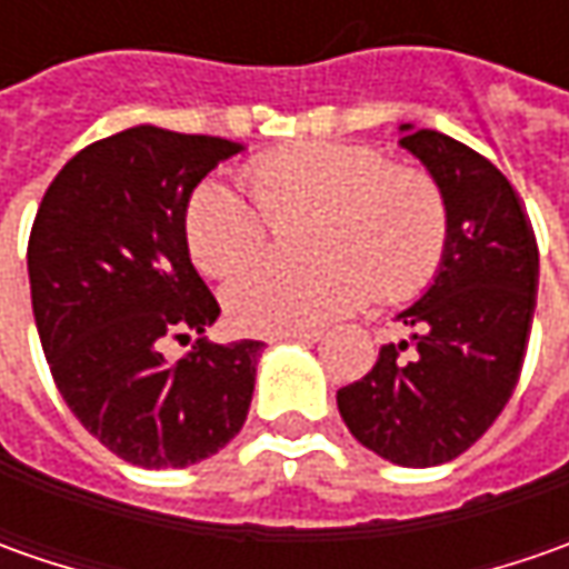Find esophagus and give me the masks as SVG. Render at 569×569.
<instances>
[{
    "label": "esophagus",
    "instance_id": "obj_1",
    "mask_svg": "<svg viewBox=\"0 0 569 569\" xmlns=\"http://www.w3.org/2000/svg\"><path fill=\"white\" fill-rule=\"evenodd\" d=\"M322 339V332H288V336H278V341H303V345H313V341Z\"/></svg>",
    "mask_w": 569,
    "mask_h": 569
}]
</instances>
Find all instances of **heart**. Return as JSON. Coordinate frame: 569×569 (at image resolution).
Returning a JSON list of instances; mask_svg holds the SVG:
<instances>
[{
    "label": "heart",
    "instance_id": "b5f03b06",
    "mask_svg": "<svg viewBox=\"0 0 569 569\" xmlns=\"http://www.w3.org/2000/svg\"><path fill=\"white\" fill-rule=\"evenodd\" d=\"M243 177L262 212L221 180L189 196L183 228L196 266L208 274L250 266L269 247L267 217L310 218L300 252L313 259L297 269L256 266L230 281L224 307L243 332H310L351 313L367 291L396 303L418 295L443 262L449 214L437 180L389 164L380 148L303 142L252 161Z\"/></svg>",
    "mask_w": 569,
    "mask_h": 569
}]
</instances>
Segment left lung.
I'll return each instance as SVG.
<instances>
[{"label":"left lung","mask_w":569,"mask_h":569,"mask_svg":"<svg viewBox=\"0 0 569 569\" xmlns=\"http://www.w3.org/2000/svg\"><path fill=\"white\" fill-rule=\"evenodd\" d=\"M399 144L447 199V252L425 295L396 317L408 339L382 345L373 370L336 399L361 447L430 469L466 452L513 396L536 317L538 243L488 158L411 122L399 126Z\"/></svg>","instance_id":"1"}]
</instances>
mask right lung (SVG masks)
Wrapping results in <instances>:
<instances>
[{
    "label": "right lung",
    "mask_w": 569,
    "mask_h": 569,
    "mask_svg": "<svg viewBox=\"0 0 569 569\" xmlns=\"http://www.w3.org/2000/svg\"><path fill=\"white\" fill-rule=\"evenodd\" d=\"M243 144L132 126L56 173L28 243L33 319L88 433L142 469H187L247 421L262 341H206L221 313L187 243L192 189ZM200 339L167 365V338Z\"/></svg>",
    "instance_id": "right-lung-1"
}]
</instances>
